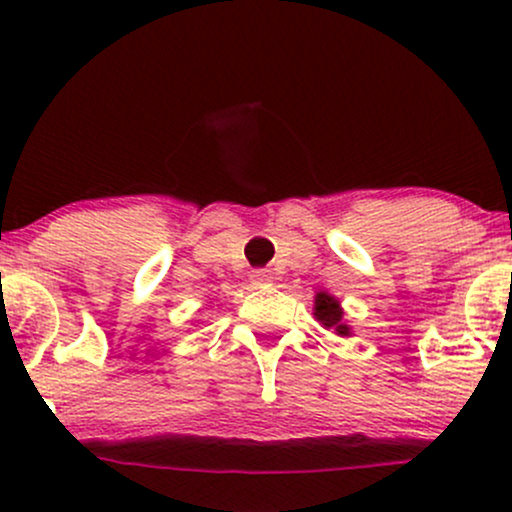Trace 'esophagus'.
I'll return each mask as SVG.
<instances>
[{"instance_id": "esophagus-1", "label": "esophagus", "mask_w": 512, "mask_h": 512, "mask_svg": "<svg viewBox=\"0 0 512 512\" xmlns=\"http://www.w3.org/2000/svg\"><path fill=\"white\" fill-rule=\"evenodd\" d=\"M250 279L255 286H267L269 281H272V274H269L267 269H255V272L250 274Z\"/></svg>"}]
</instances>
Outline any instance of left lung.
<instances>
[{
	"instance_id": "8db88e82",
	"label": "left lung",
	"mask_w": 512,
	"mask_h": 512,
	"mask_svg": "<svg viewBox=\"0 0 512 512\" xmlns=\"http://www.w3.org/2000/svg\"><path fill=\"white\" fill-rule=\"evenodd\" d=\"M315 317H317V322H320L322 327H327V330H334L339 334V337H351V327L342 320V317H344L342 305H339L337 298L330 296L327 291H317L315 293Z\"/></svg>"
}]
</instances>
